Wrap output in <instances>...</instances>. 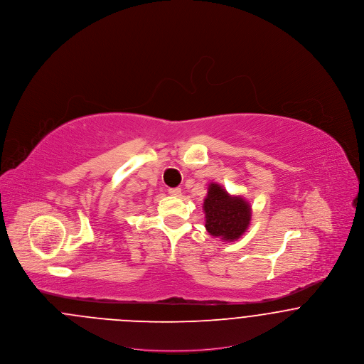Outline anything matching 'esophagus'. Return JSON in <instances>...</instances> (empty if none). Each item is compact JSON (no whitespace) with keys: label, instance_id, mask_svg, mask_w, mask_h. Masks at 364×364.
Returning a JSON list of instances; mask_svg holds the SVG:
<instances>
[{"label":"esophagus","instance_id":"1","mask_svg":"<svg viewBox=\"0 0 364 364\" xmlns=\"http://www.w3.org/2000/svg\"><path fill=\"white\" fill-rule=\"evenodd\" d=\"M169 193H171L172 196H181V188H178V187L169 188Z\"/></svg>","mask_w":364,"mask_h":364}]
</instances>
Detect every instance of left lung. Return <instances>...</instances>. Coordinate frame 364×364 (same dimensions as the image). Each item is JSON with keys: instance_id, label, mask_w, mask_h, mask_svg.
<instances>
[{"instance_id": "1", "label": "left lung", "mask_w": 364, "mask_h": 364, "mask_svg": "<svg viewBox=\"0 0 364 364\" xmlns=\"http://www.w3.org/2000/svg\"><path fill=\"white\" fill-rule=\"evenodd\" d=\"M206 230L224 242H235L247 230L251 221V206L242 196H232L220 184L208 186L203 202Z\"/></svg>"}]
</instances>
